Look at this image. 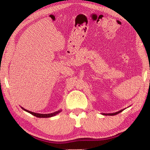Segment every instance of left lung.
Here are the masks:
<instances>
[{
    "label": "left lung",
    "mask_w": 150,
    "mask_h": 150,
    "mask_svg": "<svg viewBox=\"0 0 150 150\" xmlns=\"http://www.w3.org/2000/svg\"><path fill=\"white\" fill-rule=\"evenodd\" d=\"M124 110H125V109H122V110H120L119 111H117L116 112H112V113H101V114L103 115H105V116H108V115H109V116H115V115H116L118 114V113L122 112Z\"/></svg>",
    "instance_id": "obj_1"
}]
</instances>
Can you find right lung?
<instances>
[{
	"label": "right lung",
	"instance_id": "obj_1",
	"mask_svg": "<svg viewBox=\"0 0 150 150\" xmlns=\"http://www.w3.org/2000/svg\"><path fill=\"white\" fill-rule=\"evenodd\" d=\"M21 108L22 109V110H24L25 111L28 112L29 113H30V114L33 115V116H36L38 117H52V116H56V115H57L58 113H59L61 112L62 110H59V111H57L56 112H54L52 113H49V114H40V113H36V112H32V111H30L29 110H25V108L21 107Z\"/></svg>",
	"mask_w": 150,
	"mask_h": 150
}]
</instances>
